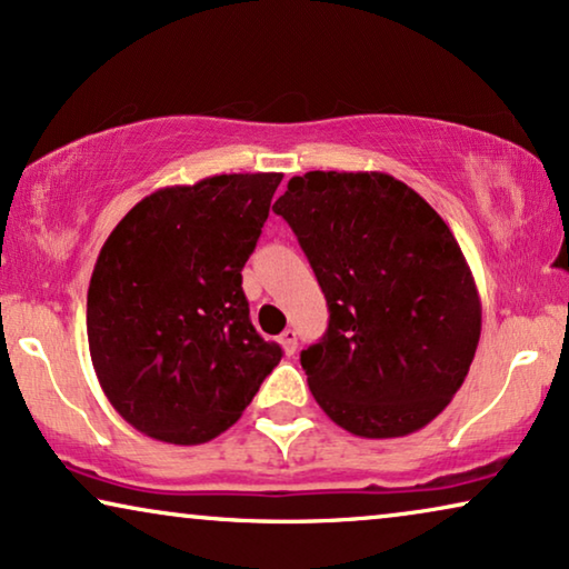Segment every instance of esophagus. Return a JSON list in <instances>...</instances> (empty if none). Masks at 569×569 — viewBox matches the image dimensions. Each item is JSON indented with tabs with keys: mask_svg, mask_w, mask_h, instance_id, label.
<instances>
[{
	"mask_svg": "<svg viewBox=\"0 0 569 569\" xmlns=\"http://www.w3.org/2000/svg\"><path fill=\"white\" fill-rule=\"evenodd\" d=\"M279 345H282L287 357H292L295 352H298V333H295L292 329L282 331V337H279Z\"/></svg>",
	"mask_w": 569,
	"mask_h": 569,
	"instance_id": "esophagus-1",
	"label": "esophagus"
}]
</instances>
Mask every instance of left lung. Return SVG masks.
I'll return each mask as SVG.
<instances>
[{
	"label": "left lung",
	"instance_id": "obj_1",
	"mask_svg": "<svg viewBox=\"0 0 569 569\" xmlns=\"http://www.w3.org/2000/svg\"><path fill=\"white\" fill-rule=\"evenodd\" d=\"M329 306L300 352L313 399L347 432L401 438L448 407L471 368L481 302L442 217L388 173L310 170L274 201Z\"/></svg>",
	"mask_w": 569,
	"mask_h": 569
}]
</instances>
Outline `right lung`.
I'll use <instances>...</instances> for the list:
<instances>
[{"mask_svg": "<svg viewBox=\"0 0 569 569\" xmlns=\"http://www.w3.org/2000/svg\"><path fill=\"white\" fill-rule=\"evenodd\" d=\"M282 173L212 176L144 197L100 248L88 345L113 409L154 440L228 430L282 360L248 316L243 271Z\"/></svg>", "mask_w": 569, "mask_h": 569, "instance_id": "add662e5", "label": "right lung"}]
</instances>
